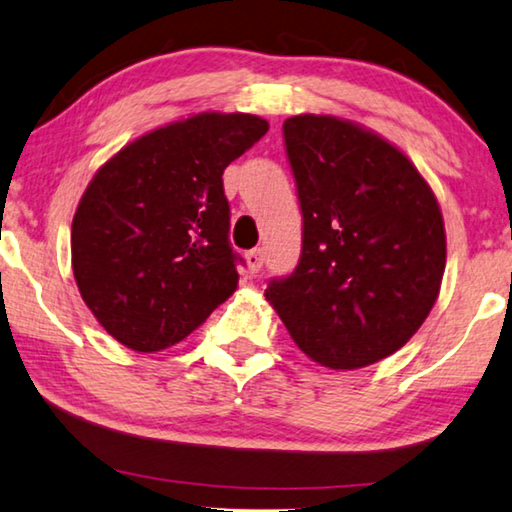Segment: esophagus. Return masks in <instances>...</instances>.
<instances>
[{"mask_svg":"<svg viewBox=\"0 0 512 512\" xmlns=\"http://www.w3.org/2000/svg\"><path fill=\"white\" fill-rule=\"evenodd\" d=\"M245 261L249 265V272L256 274L258 270L263 267V261H265V251L263 249H251L245 254Z\"/></svg>","mask_w":512,"mask_h":512,"instance_id":"obj_1","label":"esophagus"}]
</instances>
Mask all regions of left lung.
<instances>
[{
    "label": "left lung",
    "instance_id": "1",
    "mask_svg": "<svg viewBox=\"0 0 512 512\" xmlns=\"http://www.w3.org/2000/svg\"><path fill=\"white\" fill-rule=\"evenodd\" d=\"M283 140L304 217L301 256L265 297L315 363H379L438 299L447 263L438 201L397 147L354 122L295 115Z\"/></svg>",
    "mask_w": 512,
    "mask_h": 512
}]
</instances>
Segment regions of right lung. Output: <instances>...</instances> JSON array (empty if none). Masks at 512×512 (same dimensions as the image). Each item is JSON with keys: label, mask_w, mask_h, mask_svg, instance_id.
Instances as JSON below:
<instances>
[{"label": "right lung", "mask_w": 512, "mask_h": 512, "mask_svg": "<svg viewBox=\"0 0 512 512\" xmlns=\"http://www.w3.org/2000/svg\"><path fill=\"white\" fill-rule=\"evenodd\" d=\"M270 124L199 113L120 149L72 220V270L86 306L124 347L181 342L238 286L222 174Z\"/></svg>", "instance_id": "right-lung-1"}]
</instances>
